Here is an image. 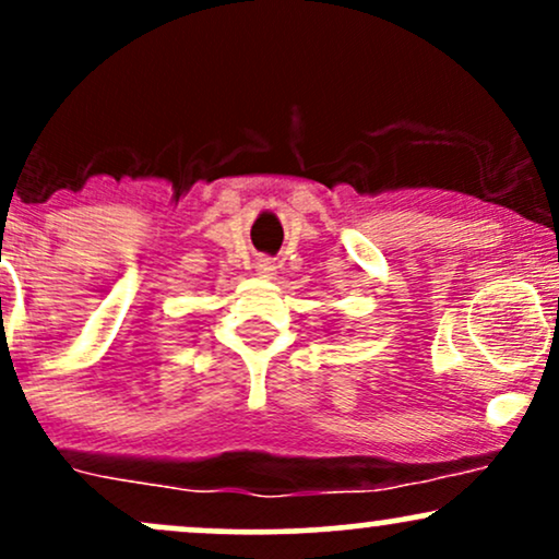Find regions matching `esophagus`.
Listing matches in <instances>:
<instances>
[{"mask_svg":"<svg viewBox=\"0 0 559 559\" xmlns=\"http://www.w3.org/2000/svg\"><path fill=\"white\" fill-rule=\"evenodd\" d=\"M258 273L265 275V278H273V275H275V262L271 258H260L258 260Z\"/></svg>","mask_w":559,"mask_h":559,"instance_id":"1","label":"esophagus"}]
</instances>
